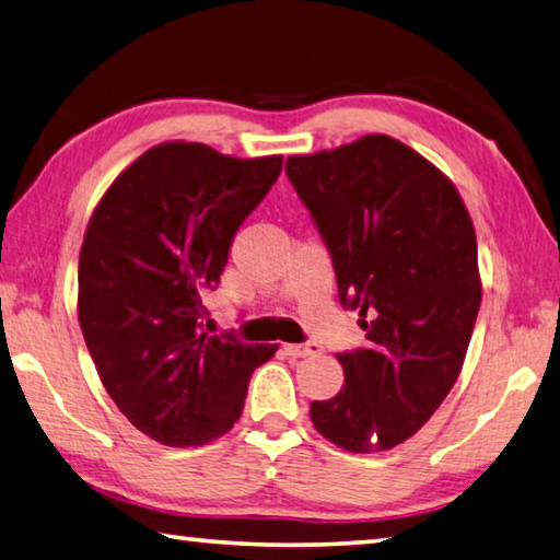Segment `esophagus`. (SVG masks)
<instances>
[{
	"label": "esophagus",
	"mask_w": 560,
	"mask_h": 560,
	"mask_svg": "<svg viewBox=\"0 0 560 560\" xmlns=\"http://www.w3.org/2000/svg\"><path fill=\"white\" fill-rule=\"evenodd\" d=\"M283 353L289 358H306V355H316L320 353L318 343H287L283 346Z\"/></svg>",
	"instance_id": "34e87169"
}]
</instances>
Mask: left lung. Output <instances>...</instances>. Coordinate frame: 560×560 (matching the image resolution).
Masks as SVG:
<instances>
[{"label":"left lung","instance_id":"obj_1","mask_svg":"<svg viewBox=\"0 0 560 560\" xmlns=\"http://www.w3.org/2000/svg\"><path fill=\"white\" fill-rule=\"evenodd\" d=\"M287 175L330 254L340 306L360 311L365 343L336 353L346 385L311 402L338 447L405 442L457 383L481 283L477 234L457 189L390 136L287 160Z\"/></svg>","mask_w":560,"mask_h":560}]
</instances>
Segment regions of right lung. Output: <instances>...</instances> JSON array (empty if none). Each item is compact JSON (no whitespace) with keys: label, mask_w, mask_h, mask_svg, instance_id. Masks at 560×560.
Listing matches in <instances>:
<instances>
[{"label":"right lung","mask_w":560,"mask_h":560,"mask_svg":"<svg viewBox=\"0 0 560 560\" xmlns=\"http://www.w3.org/2000/svg\"><path fill=\"white\" fill-rule=\"evenodd\" d=\"M281 163L163 143L108 187L91 217L79 257L83 338L113 402L167 447L232 430L252 373L277 350L207 334L202 318L236 230Z\"/></svg>","instance_id":"right-lung-1"}]
</instances>
